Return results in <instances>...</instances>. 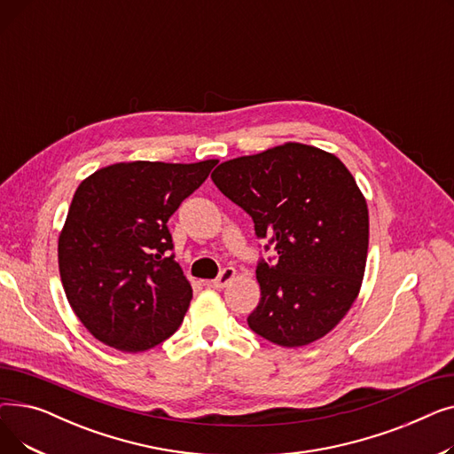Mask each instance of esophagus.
Segmentation results:
<instances>
[{
    "instance_id": "1",
    "label": "esophagus",
    "mask_w": 454,
    "mask_h": 454,
    "mask_svg": "<svg viewBox=\"0 0 454 454\" xmlns=\"http://www.w3.org/2000/svg\"><path fill=\"white\" fill-rule=\"evenodd\" d=\"M233 278H235V269L228 267V269H224L217 278H215L213 281H209V285H211L213 289H223V287H226V285H228Z\"/></svg>"
}]
</instances>
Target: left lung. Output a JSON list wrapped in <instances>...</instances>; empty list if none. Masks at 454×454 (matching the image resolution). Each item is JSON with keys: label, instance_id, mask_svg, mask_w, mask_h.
Segmentation results:
<instances>
[{"label": "left lung", "instance_id": "1", "mask_svg": "<svg viewBox=\"0 0 454 454\" xmlns=\"http://www.w3.org/2000/svg\"><path fill=\"white\" fill-rule=\"evenodd\" d=\"M211 180L250 215L257 239H269L265 252H276L257 263L250 329L283 348L327 335L359 294L368 255V207L346 165L285 143L221 163Z\"/></svg>", "mask_w": 454, "mask_h": 454}]
</instances>
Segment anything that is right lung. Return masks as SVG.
Wrapping results in <instances>:
<instances>
[{
	"label": "right lung",
	"mask_w": 454,
	"mask_h": 454,
	"mask_svg": "<svg viewBox=\"0 0 454 454\" xmlns=\"http://www.w3.org/2000/svg\"><path fill=\"white\" fill-rule=\"evenodd\" d=\"M215 165L115 163L77 187L59 269L71 309L95 339L137 353L180 327L193 291L171 254L167 221Z\"/></svg>",
	"instance_id": "add662e5"
}]
</instances>
